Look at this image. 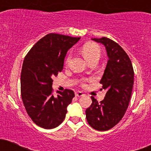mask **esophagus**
Returning <instances> with one entry per match:
<instances>
[{"mask_svg": "<svg viewBox=\"0 0 151 151\" xmlns=\"http://www.w3.org/2000/svg\"><path fill=\"white\" fill-rule=\"evenodd\" d=\"M75 94H76V96H77V97H81V96H83L84 95V93L81 91L76 92V93H75Z\"/></svg>", "mask_w": 151, "mask_h": 151, "instance_id": "esophagus-1", "label": "esophagus"}]
</instances>
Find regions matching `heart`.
<instances>
[{
  "label": "heart",
  "instance_id": "obj_1",
  "mask_svg": "<svg viewBox=\"0 0 151 151\" xmlns=\"http://www.w3.org/2000/svg\"><path fill=\"white\" fill-rule=\"evenodd\" d=\"M81 51H82L83 55L85 57L86 59L88 61H90L91 60L95 59V58H99L101 55V50L99 47L96 45V44L93 43H86L81 47ZM72 57V52L70 51L67 55V58L65 59L66 64H68L70 62V59ZM87 81V79H83L81 81V85L85 86L86 82Z\"/></svg>",
  "mask_w": 151,
  "mask_h": 151
}]
</instances>
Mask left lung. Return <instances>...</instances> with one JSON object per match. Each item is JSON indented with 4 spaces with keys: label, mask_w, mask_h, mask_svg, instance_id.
Listing matches in <instances>:
<instances>
[{
    "label": "left lung",
    "mask_w": 151,
    "mask_h": 151,
    "mask_svg": "<svg viewBox=\"0 0 151 151\" xmlns=\"http://www.w3.org/2000/svg\"><path fill=\"white\" fill-rule=\"evenodd\" d=\"M104 44L109 60L100 83L107 90L104 99L98 102L91 96L92 104L86 110L88 124L93 129L105 131L122 120L130 102L134 78L131 61L120 45L106 37L92 38Z\"/></svg>",
    "instance_id": "8db88e82"
}]
</instances>
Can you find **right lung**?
Instances as JSON below:
<instances>
[{
	"label": "right lung",
	"mask_w": 151,
	"mask_h": 151,
	"mask_svg": "<svg viewBox=\"0 0 151 151\" xmlns=\"http://www.w3.org/2000/svg\"><path fill=\"white\" fill-rule=\"evenodd\" d=\"M79 39L50 33L25 56L21 74V99L27 114L39 127L52 129L64 121L74 92L65 89L54 96L52 78L62 71L67 50Z\"/></svg>",
	"instance_id": "obj_1"
}]
</instances>
